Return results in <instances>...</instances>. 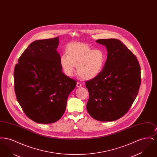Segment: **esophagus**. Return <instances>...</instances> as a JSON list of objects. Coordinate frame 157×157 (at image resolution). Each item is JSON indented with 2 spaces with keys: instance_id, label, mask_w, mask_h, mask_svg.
<instances>
[{
  "instance_id": "1",
  "label": "esophagus",
  "mask_w": 157,
  "mask_h": 157,
  "mask_svg": "<svg viewBox=\"0 0 157 157\" xmlns=\"http://www.w3.org/2000/svg\"><path fill=\"white\" fill-rule=\"evenodd\" d=\"M82 86V83H79V82H77V83H76V87H77V88H80V87H81Z\"/></svg>"
}]
</instances>
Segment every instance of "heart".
<instances>
[{"label": "heart", "mask_w": 157, "mask_h": 157, "mask_svg": "<svg viewBox=\"0 0 157 157\" xmlns=\"http://www.w3.org/2000/svg\"><path fill=\"white\" fill-rule=\"evenodd\" d=\"M106 54L102 49H93L89 46L75 43L70 45L67 55L60 58V65L64 72L72 76L77 66V73L85 80L97 77L102 71L106 62Z\"/></svg>", "instance_id": "b5f03b06"}]
</instances>
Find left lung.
Listing matches in <instances>:
<instances>
[{"mask_svg":"<svg viewBox=\"0 0 157 157\" xmlns=\"http://www.w3.org/2000/svg\"><path fill=\"white\" fill-rule=\"evenodd\" d=\"M106 46L108 56L101 73L86 81L90 98L86 109L99 121H113L125 115L136 97L141 85L138 59L121 41L102 39L96 41Z\"/></svg>","mask_w":157,"mask_h":157,"instance_id":"1","label":"left lung"}]
</instances>
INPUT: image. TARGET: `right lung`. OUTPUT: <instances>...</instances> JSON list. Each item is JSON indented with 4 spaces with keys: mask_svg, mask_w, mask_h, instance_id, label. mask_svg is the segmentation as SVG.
<instances>
[{
    "mask_svg": "<svg viewBox=\"0 0 157 157\" xmlns=\"http://www.w3.org/2000/svg\"><path fill=\"white\" fill-rule=\"evenodd\" d=\"M59 37L35 40L23 52L14 71L17 100L30 120L40 124L58 121L76 81L65 75L57 51Z\"/></svg>",
    "mask_w": 157,
    "mask_h": 157,
    "instance_id": "1",
    "label": "right lung"
}]
</instances>
